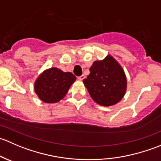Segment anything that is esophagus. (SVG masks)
Returning <instances> with one entry per match:
<instances>
[{"instance_id":"obj_1","label":"esophagus","mask_w":161,"mask_h":161,"mask_svg":"<svg viewBox=\"0 0 161 161\" xmlns=\"http://www.w3.org/2000/svg\"><path fill=\"white\" fill-rule=\"evenodd\" d=\"M84 79H85V75H82L81 76H79V77H78V79H79V80H83Z\"/></svg>"}]
</instances>
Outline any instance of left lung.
Wrapping results in <instances>:
<instances>
[{"mask_svg":"<svg viewBox=\"0 0 161 161\" xmlns=\"http://www.w3.org/2000/svg\"><path fill=\"white\" fill-rule=\"evenodd\" d=\"M83 82L92 100L101 106L116 104L124 97L127 86L125 74L113 57L94 61Z\"/></svg>","mask_w":161,"mask_h":161,"instance_id":"8db88e82","label":"left lung"}]
</instances>
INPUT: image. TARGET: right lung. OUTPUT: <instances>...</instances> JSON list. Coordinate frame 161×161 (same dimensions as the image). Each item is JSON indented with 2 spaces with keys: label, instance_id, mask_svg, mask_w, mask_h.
Here are the masks:
<instances>
[{
  "label": "right lung",
  "instance_id": "obj_1",
  "mask_svg": "<svg viewBox=\"0 0 161 161\" xmlns=\"http://www.w3.org/2000/svg\"><path fill=\"white\" fill-rule=\"evenodd\" d=\"M75 79L72 73L51 68L37 78L34 90L42 101L48 103H57L64 98Z\"/></svg>",
  "mask_w": 161,
  "mask_h": 161
}]
</instances>
